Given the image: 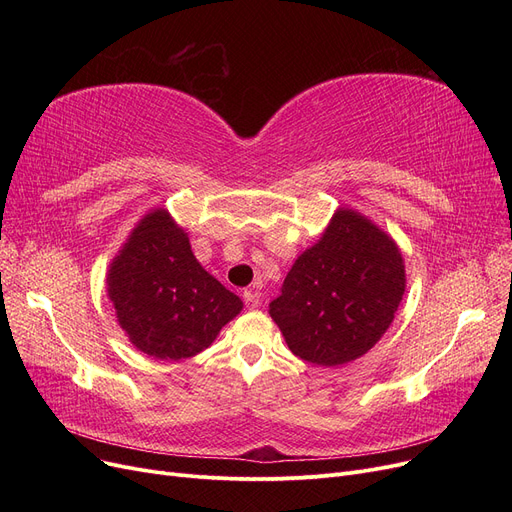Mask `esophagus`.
<instances>
[{
  "mask_svg": "<svg viewBox=\"0 0 512 512\" xmlns=\"http://www.w3.org/2000/svg\"><path fill=\"white\" fill-rule=\"evenodd\" d=\"M242 299H245L247 309H255V307L259 305V292H255V290H245V292H242Z\"/></svg>",
  "mask_w": 512,
  "mask_h": 512,
  "instance_id": "obj_1",
  "label": "esophagus"
}]
</instances>
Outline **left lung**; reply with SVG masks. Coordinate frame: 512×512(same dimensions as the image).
Masks as SVG:
<instances>
[{
    "instance_id": "left-lung-1",
    "label": "left lung",
    "mask_w": 512,
    "mask_h": 512,
    "mask_svg": "<svg viewBox=\"0 0 512 512\" xmlns=\"http://www.w3.org/2000/svg\"><path fill=\"white\" fill-rule=\"evenodd\" d=\"M405 286L396 242L359 211L340 207L290 267L270 315L294 355L336 367L363 357L384 336Z\"/></svg>"
}]
</instances>
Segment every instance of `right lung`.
<instances>
[{
  "instance_id": "add662e5",
  "label": "right lung",
  "mask_w": 512,
  "mask_h": 512,
  "mask_svg": "<svg viewBox=\"0 0 512 512\" xmlns=\"http://www.w3.org/2000/svg\"><path fill=\"white\" fill-rule=\"evenodd\" d=\"M107 294L128 340L159 361L205 351L242 309L236 294L203 270L166 209L149 211L130 232L110 263Z\"/></svg>"
}]
</instances>
